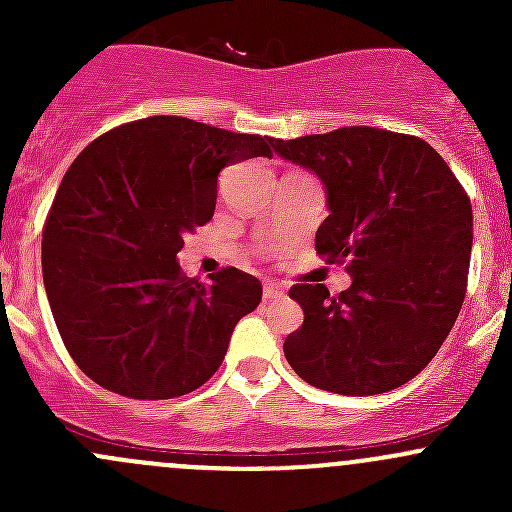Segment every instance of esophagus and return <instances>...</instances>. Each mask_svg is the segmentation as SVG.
I'll return each mask as SVG.
<instances>
[{
    "mask_svg": "<svg viewBox=\"0 0 512 512\" xmlns=\"http://www.w3.org/2000/svg\"><path fill=\"white\" fill-rule=\"evenodd\" d=\"M262 294H265V299H277L282 294V289L270 282V285H265V289H262Z\"/></svg>",
    "mask_w": 512,
    "mask_h": 512,
    "instance_id": "esophagus-1",
    "label": "esophagus"
}]
</instances>
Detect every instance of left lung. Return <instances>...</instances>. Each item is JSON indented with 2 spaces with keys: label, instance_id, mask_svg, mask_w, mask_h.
<instances>
[{
  "label": "left lung",
  "instance_id": "left-lung-1",
  "mask_svg": "<svg viewBox=\"0 0 512 512\" xmlns=\"http://www.w3.org/2000/svg\"><path fill=\"white\" fill-rule=\"evenodd\" d=\"M280 158L327 190L314 247L347 262L352 287L294 285L304 322L285 339L294 371L344 396L384 394L414 379L441 349L466 297L473 208L426 141L349 126L280 141Z\"/></svg>",
  "mask_w": 512,
  "mask_h": 512
}]
</instances>
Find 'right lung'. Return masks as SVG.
Instances as JSON below:
<instances>
[{"mask_svg":"<svg viewBox=\"0 0 512 512\" xmlns=\"http://www.w3.org/2000/svg\"><path fill=\"white\" fill-rule=\"evenodd\" d=\"M272 138L183 116L103 133L61 180L41 240L46 297L71 359L131 399H175L223 364L232 329L260 304L257 277L180 272L183 235L210 223L218 175L272 156Z\"/></svg>","mask_w":512,"mask_h":512,"instance_id":"add662e5","label":"right lung"}]
</instances>
